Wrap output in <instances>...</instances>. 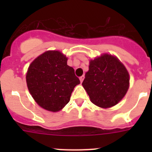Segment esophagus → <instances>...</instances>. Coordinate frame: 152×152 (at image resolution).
I'll use <instances>...</instances> for the list:
<instances>
[{"label": "esophagus", "instance_id": "1", "mask_svg": "<svg viewBox=\"0 0 152 152\" xmlns=\"http://www.w3.org/2000/svg\"><path fill=\"white\" fill-rule=\"evenodd\" d=\"M84 75H82L81 77H80V83L83 82V80H84Z\"/></svg>", "mask_w": 152, "mask_h": 152}]
</instances>
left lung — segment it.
Here are the masks:
<instances>
[{
  "label": "left lung",
  "mask_w": 152,
  "mask_h": 152,
  "mask_svg": "<svg viewBox=\"0 0 152 152\" xmlns=\"http://www.w3.org/2000/svg\"><path fill=\"white\" fill-rule=\"evenodd\" d=\"M82 85L93 103L109 108L117 104L126 95L129 75L117 58L105 54L91 60Z\"/></svg>",
  "instance_id": "obj_1"
}]
</instances>
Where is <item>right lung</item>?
I'll return each mask as SVG.
<instances>
[{
    "instance_id": "add662e5",
    "label": "right lung",
    "mask_w": 152,
    "mask_h": 152,
    "mask_svg": "<svg viewBox=\"0 0 152 152\" xmlns=\"http://www.w3.org/2000/svg\"><path fill=\"white\" fill-rule=\"evenodd\" d=\"M68 58L58 51H47L31 63L26 74L28 89L35 101L46 110L57 112L69 102L80 84Z\"/></svg>"
}]
</instances>
